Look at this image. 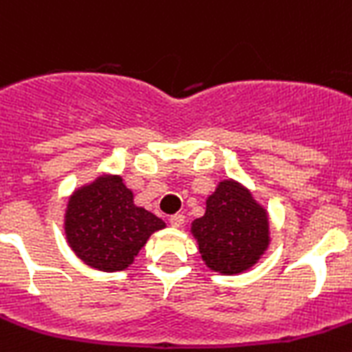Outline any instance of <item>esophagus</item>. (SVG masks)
Segmentation results:
<instances>
[{
	"label": "esophagus",
	"instance_id": "34e87169",
	"mask_svg": "<svg viewBox=\"0 0 352 352\" xmlns=\"http://www.w3.org/2000/svg\"><path fill=\"white\" fill-rule=\"evenodd\" d=\"M169 222L173 227H182V223L185 222V217L182 213H176V214H170L169 217Z\"/></svg>",
	"mask_w": 352,
	"mask_h": 352
}]
</instances>
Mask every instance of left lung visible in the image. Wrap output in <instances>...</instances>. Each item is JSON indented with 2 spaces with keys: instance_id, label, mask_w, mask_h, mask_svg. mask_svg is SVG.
Returning <instances> with one entry per match:
<instances>
[{
  "instance_id": "1",
  "label": "left lung",
  "mask_w": 352,
  "mask_h": 352,
  "mask_svg": "<svg viewBox=\"0 0 352 352\" xmlns=\"http://www.w3.org/2000/svg\"><path fill=\"white\" fill-rule=\"evenodd\" d=\"M192 234L208 268L236 275L254 266L268 247V214L247 188L226 179L208 197L204 217L192 222Z\"/></svg>"
}]
</instances>
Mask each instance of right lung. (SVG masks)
<instances>
[{
	"mask_svg": "<svg viewBox=\"0 0 352 352\" xmlns=\"http://www.w3.org/2000/svg\"><path fill=\"white\" fill-rule=\"evenodd\" d=\"M164 227L157 214L133 204L120 176H100L74 192L65 217L72 250L100 272L125 270L149 236Z\"/></svg>",
	"mask_w": 352,
	"mask_h": 352,
	"instance_id": "add662e5",
	"label": "right lung"
}]
</instances>
